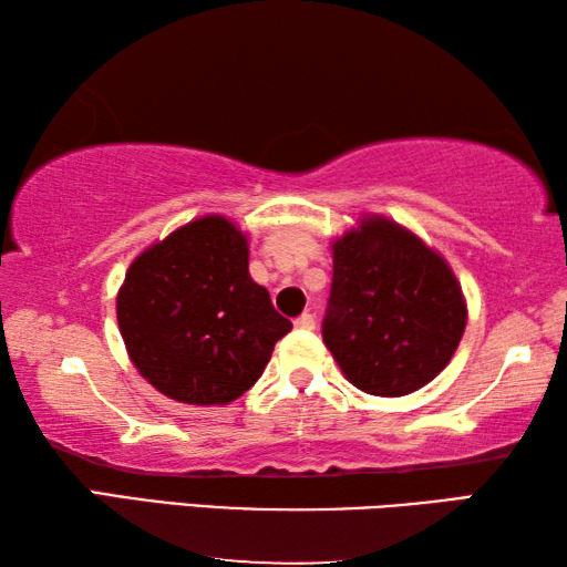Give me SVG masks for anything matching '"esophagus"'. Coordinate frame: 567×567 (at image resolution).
I'll use <instances>...</instances> for the list:
<instances>
[{
    "label": "esophagus",
    "mask_w": 567,
    "mask_h": 567,
    "mask_svg": "<svg viewBox=\"0 0 567 567\" xmlns=\"http://www.w3.org/2000/svg\"><path fill=\"white\" fill-rule=\"evenodd\" d=\"M295 328L297 330H315V318L310 312H305V315H300V318L295 320Z\"/></svg>",
    "instance_id": "34e87169"
}]
</instances>
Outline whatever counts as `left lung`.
<instances>
[{"instance_id": "obj_1", "label": "left lung", "mask_w": 567, "mask_h": 567, "mask_svg": "<svg viewBox=\"0 0 567 567\" xmlns=\"http://www.w3.org/2000/svg\"><path fill=\"white\" fill-rule=\"evenodd\" d=\"M467 305L445 257L382 215L332 243L322 340L354 388L402 398L453 360Z\"/></svg>"}]
</instances>
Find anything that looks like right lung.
<instances>
[{
    "mask_svg": "<svg viewBox=\"0 0 567 567\" xmlns=\"http://www.w3.org/2000/svg\"><path fill=\"white\" fill-rule=\"evenodd\" d=\"M247 265V235L223 215L192 219L134 257L117 322L132 364L162 395L227 405L292 330Z\"/></svg>",
    "mask_w": 567,
    "mask_h": 567,
    "instance_id": "right-lung-1",
    "label": "right lung"
}]
</instances>
